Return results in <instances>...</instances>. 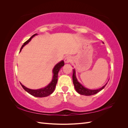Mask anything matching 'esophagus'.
Masks as SVG:
<instances>
[{
    "label": "esophagus",
    "instance_id": "1",
    "mask_svg": "<svg viewBox=\"0 0 128 128\" xmlns=\"http://www.w3.org/2000/svg\"><path fill=\"white\" fill-rule=\"evenodd\" d=\"M72 58L70 56H67L64 58V62L65 63H69L70 62L72 61Z\"/></svg>",
    "mask_w": 128,
    "mask_h": 128
}]
</instances>
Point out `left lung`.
Segmentation results:
<instances>
[{"label":"left lung","instance_id":"obj_1","mask_svg":"<svg viewBox=\"0 0 128 128\" xmlns=\"http://www.w3.org/2000/svg\"><path fill=\"white\" fill-rule=\"evenodd\" d=\"M104 43V42H102ZM72 81L73 84L74 85V87L77 93H78L79 94L84 95V96H91L94 95L96 94H97L99 92H100L101 90L105 87L107 83L104 85L103 86H102L101 88L96 89V90H91V89H88L86 87L83 86L77 80L76 76V72L75 69H73V74H72Z\"/></svg>","mask_w":128,"mask_h":128}]
</instances>
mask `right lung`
I'll return each instance as SVG.
<instances>
[{
	"mask_svg": "<svg viewBox=\"0 0 128 128\" xmlns=\"http://www.w3.org/2000/svg\"><path fill=\"white\" fill-rule=\"evenodd\" d=\"M37 34H34V35H32V37H31L28 40L24 42V45L22 46V47L20 49V52L21 51L23 48H24L26 45L29 43V42H30V41L32 40V39L34 36L37 35ZM64 65V61L63 60H62L60 62H58L55 66L54 67L52 70L53 77H52V80H51V82H50L47 86H46L44 88H42L40 89H37V90H32V89H30L26 87L25 86H24V85H22L20 83L21 86H22L23 88H24V89L26 91L29 93V94H30L31 95H32L34 96H36V97L42 98V97H45V96H48L49 95L51 94L53 92V91H54L56 85L58 82V72H59V70H60L61 68Z\"/></svg>",
	"mask_w": 128,
	"mask_h": 128,
	"instance_id": "1",
	"label": "right lung"
}]
</instances>
